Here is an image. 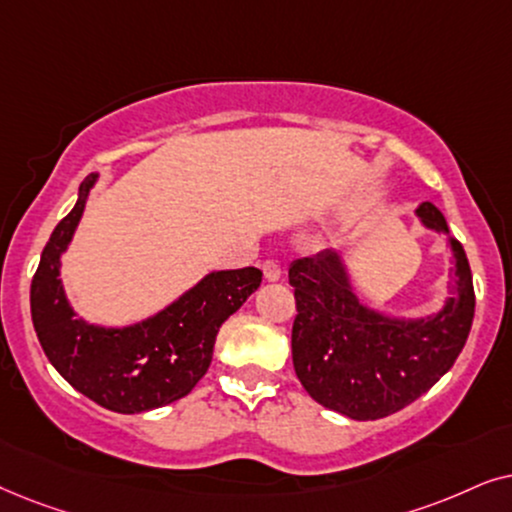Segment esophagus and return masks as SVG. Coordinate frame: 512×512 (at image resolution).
I'll return each instance as SVG.
<instances>
[{"mask_svg": "<svg viewBox=\"0 0 512 512\" xmlns=\"http://www.w3.org/2000/svg\"><path fill=\"white\" fill-rule=\"evenodd\" d=\"M262 271H264V278H267V281H278V278H281V264L274 260L262 262Z\"/></svg>", "mask_w": 512, "mask_h": 512, "instance_id": "34e87169", "label": "esophagus"}]
</instances>
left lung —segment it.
I'll list each match as a JSON object with an SVG mask.
<instances>
[{
  "instance_id": "left-lung-1",
  "label": "left lung",
  "mask_w": 512,
  "mask_h": 512,
  "mask_svg": "<svg viewBox=\"0 0 512 512\" xmlns=\"http://www.w3.org/2000/svg\"><path fill=\"white\" fill-rule=\"evenodd\" d=\"M417 215L449 236L433 203H421ZM449 245L454 292L445 309L421 320L386 318L360 304L337 252L290 264L297 302L292 365L316 403L349 419H381L414 403L454 365L473 325L475 290L463 245L456 238Z\"/></svg>"
}]
</instances>
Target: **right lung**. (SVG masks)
<instances>
[{
	"label": "right lung",
	"instance_id": "add662e5",
	"mask_svg": "<svg viewBox=\"0 0 512 512\" xmlns=\"http://www.w3.org/2000/svg\"><path fill=\"white\" fill-rule=\"evenodd\" d=\"M95 177L46 243L30 288L39 344L65 381L112 412L135 414L185 398L208 372L220 325L260 288L255 267L213 271L168 309L131 327H98L74 318L60 283V255L72 241Z\"/></svg>",
	"mask_w": 512,
	"mask_h": 512
}]
</instances>
